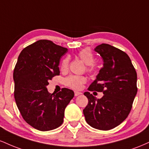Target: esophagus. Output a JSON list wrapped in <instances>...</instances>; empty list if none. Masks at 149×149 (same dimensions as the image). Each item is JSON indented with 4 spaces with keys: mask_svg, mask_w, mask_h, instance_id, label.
I'll list each match as a JSON object with an SVG mask.
<instances>
[{
    "mask_svg": "<svg viewBox=\"0 0 149 149\" xmlns=\"http://www.w3.org/2000/svg\"><path fill=\"white\" fill-rule=\"evenodd\" d=\"M82 95L81 92H78V91H75L74 92V95H75V96H78V95Z\"/></svg>",
    "mask_w": 149,
    "mask_h": 149,
    "instance_id": "obj_1",
    "label": "esophagus"
}]
</instances>
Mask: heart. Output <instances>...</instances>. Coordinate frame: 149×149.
<instances>
[{"label": "heart", "mask_w": 149, "mask_h": 149, "mask_svg": "<svg viewBox=\"0 0 149 149\" xmlns=\"http://www.w3.org/2000/svg\"><path fill=\"white\" fill-rule=\"evenodd\" d=\"M78 57L81 59L85 64L88 65L87 70L88 71H92L94 69V65L95 63V57L92 54V51L88 48L83 49L78 53ZM69 58H65L62 61L61 64V69L62 71H66L69 66ZM86 82V78L84 76H70L66 78L64 80L65 85L70 88L74 89V90H80L82 88L83 85Z\"/></svg>", "instance_id": "1"}]
</instances>
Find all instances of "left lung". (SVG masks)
Instances as JSON below:
<instances>
[{
    "instance_id": "8db88e82",
    "label": "left lung",
    "mask_w": 149,
    "mask_h": 149,
    "mask_svg": "<svg viewBox=\"0 0 149 149\" xmlns=\"http://www.w3.org/2000/svg\"><path fill=\"white\" fill-rule=\"evenodd\" d=\"M95 51L102 57L104 64L88 90L103 92L104 96L97 99L85 92L88 104L83 114L91 127L109 130L129 115L137 92V76L130 58L123 51L106 43L97 46Z\"/></svg>"
}]
</instances>
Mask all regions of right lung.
Wrapping results in <instances>:
<instances>
[{
    "mask_svg": "<svg viewBox=\"0 0 149 149\" xmlns=\"http://www.w3.org/2000/svg\"><path fill=\"white\" fill-rule=\"evenodd\" d=\"M68 49L48 40H40L22 49L13 73L15 99L26 122L40 131L56 129L63 123L64 110L74 97L62 88L54 95L46 88L59 75L60 58Z\"/></svg>",
    "mask_w": 149,
    "mask_h": 149,
    "instance_id": "right-lung-1",
    "label": "right lung"
}]
</instances>
